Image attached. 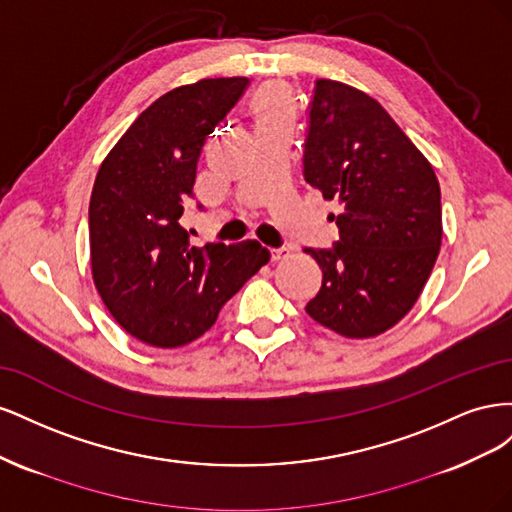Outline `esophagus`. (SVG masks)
I'll return each mask as SVG.
<instances>
[{
	"label": "esophagus",
	"instance_id": "1",
	"mask_svg": "<svg viewBox=\"0 0 512 512\" xmlns=\"http://www.w3.org/2000/svg\"><path fill=\"white\" fill-rule=\"evenodd\" d=\"M290 254H292L290 247H273V250H271V258H273V260H284V258H288Z\"/></svg>",
	"mask_w": 512,
	"mask_h": 512
}]
</instances>
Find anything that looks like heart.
<instances>
[{"label": "heart", "instance_id": "obj_1", "mask_svg": "<svg viewBox=\"0 0 512 512\" xmlns=\"http://www.w3.org/2000/svg\"><path fill=\"white\" fill-rule=\"evenodd\" d=\"M256 119L258 123L292 119V98L284 85H269L256 98Z\"/></svg>", "mask_w": 512, "mask_h": 512}]
</instances>
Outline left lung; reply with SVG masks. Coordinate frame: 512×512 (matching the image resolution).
Here are the masks:
<instances>
[{
	"instance_id": "8db88e82",
	"label": "left lung",
	"mask_w": 512,
	"mask_h": 512,
	"mask_svg": "<svg viewBox=\"0 0 512 512\" xmlns=\"http://www.w3.org/2000/svg\"><path fill=\"white\" fill-rule=\"evenodd\" d=\"M303 166L342 207L333 250H305L322 269L305 312L348 339L378 337L410 312L436 265L438 177L378 100L333 79L314 83Z\"/></svg>"
}]
</instances>
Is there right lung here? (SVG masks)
I'll list each match as a JSON object with an SVG mask.
<instances>
[{
  "mask_svg": "<svg viewBox=\"0 0 512 512\" xmlns=\"http://www.w3.org/2000/svg\"><path fill=\"white\" fill-rule=\"evenodd\" d=\"M247 85L245 76H222L170 89L100 164L89 200L91 277L108 312L138 342H194L271 260L254 239L190 245L179 224L205 138Z\"/></svg>",
  "mask_w": 512,
  "mask_h": 512,
  "instance_id": "obj_1",
  "label": "right lung"
}]
</instances>
